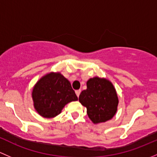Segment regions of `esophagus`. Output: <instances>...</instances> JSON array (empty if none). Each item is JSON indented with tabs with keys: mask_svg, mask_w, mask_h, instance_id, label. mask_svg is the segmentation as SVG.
Segmentation results:
<instances>
[{
	"mask_svg": "<svg viewBox=\"0 0 157 157\" xmlns=\"http://www.w3.org/2000/svg\"><path fill=\"white\" fill-rule=\"evenodd\" d=\"M80 93H81V90H75V94H76L77 97H79V95H80Z\"/></svg>",
	"mask_w": 157,
	"mask_h": 157,
	"instance_id": "34e87169",
	"label": "esophagus"
}]
</instances>
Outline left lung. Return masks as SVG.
I'll return each mask as SVG.
<instances>
[{
  "label": "left lung",
  "mask_w": 157,
  "mask_h": 157,
  "mask_svg": "<svg viewBox=\"0 0 157 157\" xmlns=\"http://www.w3.org/2000/svg\"><path fill=\"white\" fill-rule=\"evenodd\" d=\"M78 101L87 108L88 117L94 123L104 122L112 119L119 103L112 83L98 77L90 78L87 82V89L82 90Z\"/></svg>",
  "instance_id": "8db88e82"
}]
</instances>
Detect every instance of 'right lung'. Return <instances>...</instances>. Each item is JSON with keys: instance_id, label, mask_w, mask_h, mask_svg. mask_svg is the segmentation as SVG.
I'll return each instance as SVG.
<instances>
[{"instance_id": "add662e5", "label": "right lung", "mask_w": 157, "mask_h": 157, "mask_svg": "<svg viewBox=\"0 0 157 157\" xmlns=\"http://www.w3.org/2000/svg\"><path fill=\"white\" fill-rule=\"evenodd\" d=\"M35 109L41 116L53 118L66 104L78 101L71 84L60 73L48 74L37 82L32 91Z\"/></svg>"}]
</instances>
